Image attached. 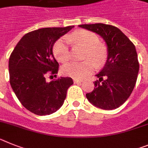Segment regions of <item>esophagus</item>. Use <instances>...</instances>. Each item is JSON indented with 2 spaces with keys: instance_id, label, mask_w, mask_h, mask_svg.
I'll list each match as a JSON object with an SVG mask.
<instances>
[{
  "instance_id": "obj_1",
  "label": "esophagus",
  "mask_w": 148,
  "mask_h": 148,
  "mask_svg": "<svg viewBox=\"0 0 148 148\" xmlns=\"http://www.w3.org/2000/svg\"><path fill=\"white\" fill-rule=\"evenodd\" d=\"M73 81H74V82L75 83H81L82 82L83 80H82V79H73Z\"/></svg>"
}]
</instances>
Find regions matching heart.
<instances>
[{
	"mask_svg": "<svg viewBox=\"0 0 148 148\" xmlns=\"http://www.w3.org/2000/svg\"><path fill=\"white\" fill-rule=\"evenodd\" d=\"M69 42L75 43L84 49L82 62H70L63 66L62 73L74 79H82L93 71L95 66L103 67L108 59V49L103 42L99 41L96 34L86 30H79L72 34L62 38L55 42L53 52L55 58L61 63H65L70 58Z\"/></svg>",
	"mask_w": 148,
	"mask_h": 148,
	"instance_id": "b5f03b06",
	"label": "heart"
}]
</instances>
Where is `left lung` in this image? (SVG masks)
<instances>
[{
    "mask_svg": "<svg viewBox=\"0 0 148 148\" xmlns=\"http://www.w3.org/2000/svg\"><path fill=\"white\" fill-rule=\"evenodd\" d=\"M103 37L107 45L108 59L96 76L94 89L86 94L92 105L112 110L127 101L136 85L139 64L134 44L119 28L102 23L80 25Z\"/></svg>",
    "mask_w": 148,
    "mask_h": 148,
    "instance_id": "left-lung-1",
    "label": "left lung"
}]
</instances>
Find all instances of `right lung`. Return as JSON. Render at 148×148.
I'll return each mask as SVG.
<instances>
[{
  "label": "right lung",
  "mask_w": 148,
  "mask_h": 148,
  "mask_svg": "<svg viewBox=\"0 0 148 148\" xmlns=\"http://www.w3.org/2000/svg\"><path fill=\"white\" fill-rule=\"evenodd\" d=\"M73 27H45L27 33L11 53L10 85L21 105L35 114L47 115L58 110L73 84L69 77H60L50 82L45 81L48 72L55 75L58 72L53 45Z\"/></svg>",
  "instance_id": "obj_1"
}]
</instances>
